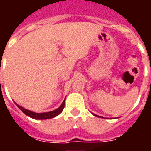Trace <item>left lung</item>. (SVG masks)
<instances>
[{"label": "left lung", "instance_id": "left-lung-1", "mask_svg": "<svg viewBox=\"0 0 151 151\" xmlns=\"http://www.w3.org/2000/svg\"><path fill=\"white\" fill-rule=\"evenodd\" d=\"M93 115H95V114H93ZM95 116H99H99H97V115H95Z\"/></svg>", "mask_w": 151, "mask_h": 151}]
</instances>
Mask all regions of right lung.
<instances>
[{"mask_svg": "<svg viewBox=\"0 0 151 151\" xmlns=\"http://www.w3.org/2000/svg\"><path fill=\"white\" fill-rule=\"evenodd\" d=\"M16 105L18 106L19 109L23 113L26 114L28 116L31 117L33 119H36V120H45V119H51V118H53V117H56V116H58L59 114L61 113V111H63V109L65 108V100L63 101L61 105L57 109L54 110V111H48V112H43V113H36V112L31 111L30 110H27V109H25V108L19 106L17 104H16Z\"/></svg>", "mask_w": 151, "mask_h": 151, "instance_id": "obj_1", "label": "right lung"}]
</instances>
